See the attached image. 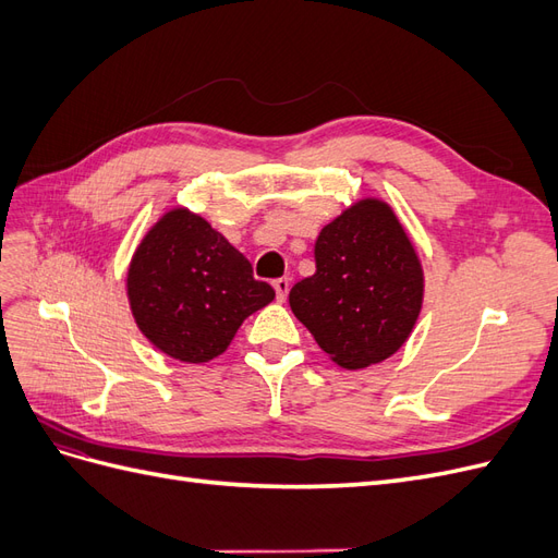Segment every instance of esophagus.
Masks as SVG:
<instances>
[{
  "mask_svg": "<svg viewBox=\"0 0 558 558\" xmlns=\"http://www.w3.org/2000/svg\"><path fill=\"white\" fill-rule=\"evenodd\" d=\"M272 286H275V291H277V300L283 302L286 295H289V291H291V281L286 279V277H279V279L272 281Z\"/></svg>",
  "mask_w": 558,
  "mask_h": 558,
  "instance_id": "esophagus-1",
  "label": "esophagus"
}]
</instances>
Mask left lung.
Instances as JSON below:
<instances>
[{"instance_id": "1", "label": "left lung", "mask_w": 558, "mask_h": 558, "mask_svg": "<svg viewBox=\"0 0 558 558\" xmlns=\"http://www.w3.org/2000/svg\"><path fill=\"white\" fill-rule=\"evenodd\" d=\"M316 272L289 302L318 347L347 369L381 363L408 340L424 300V272L393 209L361 199L320 230Z\"/></svg>"}]
</instances>
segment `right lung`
I'll list each match as a JSON object with an SVG mask.
<instances>
[{
  "mask_svg": "<svg viewBox=\"0 0 558 558\" xmlns=\"http://www.w3.org/2000/svg\"><path fill=\"white\" fill-rule=\"evenodd\" d=\"M128 298L150 344L183 363H207L275 289L253 279L251 263L205 218L172 209L134 251Z\"/></svg>",
  "mask_w": 558,
  "mask_h": 558,
  "instance_id": "1",
  "label": "right lung"
}]
</instances>
